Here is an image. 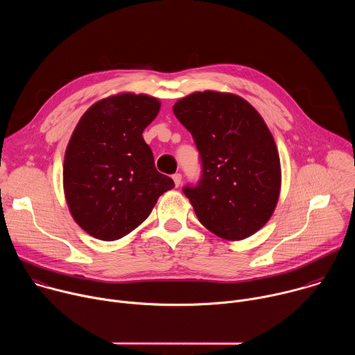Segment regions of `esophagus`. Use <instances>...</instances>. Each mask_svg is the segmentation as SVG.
<instances>
[{
  "instance_id": "34e87169",
  "label": "esophagus",
  "mask_w": 355,
  "mask_h": 355,
  "mask_svg": "<svg viewBox=\"0 0 355 355\" xmlns=\"http://www.w3.org/2000/svg\"><path fill=\"white\" fill-rule=\"evenodd\" d=\"M173 180H174V184H175V187H180L181 185V180H182V177H181V174H174L173 175Z\"/></svg>"
}]
</instances>
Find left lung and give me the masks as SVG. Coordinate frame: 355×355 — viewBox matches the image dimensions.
<instances>
[{
    "label": "left lung",
    "instance_id": "left-lung-1",
    "mask_svg": "<svg viewBox=\"0 0 355 355\" xmlns=\"http://www.w3.org/2000/svg\"><path fill=\"white\" fill-rule=\"evenodd\" d=\"M173 111L200 156V180L182 189L196 218L226 240L254 234L281 189L279 155L264 119L241 96L216 91L181 98Z\"/></svg>",
    "mask_w": 355,
    "mask_h": 355
}]
</instances>
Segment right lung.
Listing matches in <instances>:
<instances>
[{
  "instance_id": "obj_1",
  "label": "right lung",
  "mask_w": 355,
  "mask_h": 355,
  "mask_svg": "<svg viewBox=\"0 0 355 355\" xmlns=\"http://www.w3.org/2000/svg\"><path fill=\"white\" fill-rule=\"evenodd\" d=\"M160 101L123 92L87 110L66 148L64 195L77 225L95 239L114 241L141 225L174 181L155 167L141 133Z\"/></svg>"
}]
</instances>
